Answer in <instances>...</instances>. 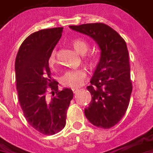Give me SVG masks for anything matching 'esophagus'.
<instances>
[{
    "instance_id": "1",
    "label": "esophagus",
    "mask_w": 153,
    "mask_h": 153,
    "mask_svg": "<svg viewBox=\"0 0 153 153\" xmlns=\"http://www.w3.org/2000/svg\"><path fill=\"white\" fill-rule=\"evenodd\" d=\"M73 93H74V94H75V93H78V92H79V88H73Z\"/></svg>"
}]
</instances>
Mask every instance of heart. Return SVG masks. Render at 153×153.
Listing matches in <instances>:
<instances>
[{
	"mask_svg": "<svg viewBox=\"0 0 153 153\" xmlns=\"http://www.w3.org/2000/svg\"><path fill=\"white\" fill-rule=\"evenodd\" d=\"M72 45L74 47V49L79 53L82 54V55L87 53V51H88V48H89L88 44L87 43V42H85L82 38H74V40H72ZM56 49H54L51 51L50 57H49V63L51 64V65L56 63ZM86 61L87 63L91 65L93 63V59L88 58V59H86ZM86 76V72L83 70H69L61 78V83L65 87L77 88L83 84Z\"/></svg>",
	"mask_w": 153,
	"mask_h": 153,
	"instance_id": "heart-1",
	"label": "heart"
}]
</instances>
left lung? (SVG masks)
Instances as JSON below:
<instances>
[{"mask_svg":"<svg viewBox=\"0 0 153 153\" xmlns=\"http://www.w3.org/2000/svg\"><path fill=\"white\" fill-rule=\"evenodd\" d=\"M70 28L91 37L99 46V63L90 80L91 85L87 87L92 100L84 114L97 127L111 128L124 117L133 89L126 42L117 32L102 23Z\"/></svg>","mask_w":153,"mask_h":153,"instance_id":"8db88e82","label":"left lung"}]
</instances>
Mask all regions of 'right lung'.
I'll use <instances>...</instances> for the list:
<instances>
[{
  "label": "right lung",
  "mask_w": 153,
  "mask_h": 153,
  "mask_svg": "<svg viewBox=\"0 0 153 153\" xmlns=\"http://www.w3.org/2000/svg\"><path fill=\"white\" fill-rule=\"evenodd\" d=\"M63 28L42 29L26 38L15 59L16 88L24 115L32 127L45 135L56 134L65 126L73 92L58 90L51 79L49 57L60 40ZM53 94L51 99L47 93Z\"/></svg>",
  "instance_id": "obj_1"
}]
</instances>
